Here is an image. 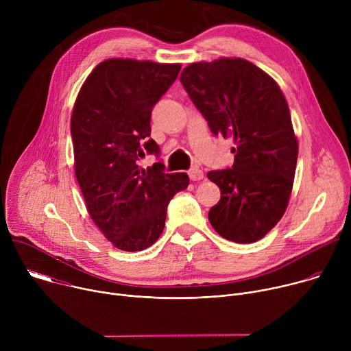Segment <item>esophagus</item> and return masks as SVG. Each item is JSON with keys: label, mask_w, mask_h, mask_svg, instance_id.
<instances>
[{"label": "esophagus", "mask_w": 351, "mask_h": 351, "mask_svg": "<svg viewBox=\"0 0 351 351\" xmlns=\"http://www.w3.org/2000/svg\"><path fill=\"white\" fill-rule=\"evenodd\" d=\"M189 178H190V180H202L203 178H204V172L202 171V169H198V168H191L190 171H189Z\"/></svg>", "instance_id": "1"}]
</instances>
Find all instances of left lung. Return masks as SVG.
<instances>
[{
	"label": "left lung",
	"mask_w": 351,
	"mask_h": 351,
	"mask_svg": "<svg viewBox=\"0 0 351 351\" xmlns=\"http://www.w3.org/2000/svg\"><path fill=\"white\" fill-rule=\"evenodd\" d=\"M180 83L211 133L236 144L233 165L207 173L221 189L208 219L222 237L254 243L280 221L293 187L298 145L285 95L241 58L191 64Z\"/></svg>",
	"instance_id": "8db88e82"
}]
</instances>
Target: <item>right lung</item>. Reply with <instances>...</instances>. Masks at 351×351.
Listing matches in <instances>:
<instances>
[{"label":"right lung","mask_w":351,"mask_h":351,"mask_svg":"<svg viewBox=\"0 0 351 351\" xmlns=\"http://www.w3.org/2000/svg\"><path fill=\"white\" fill-rule=\"evenodd\" d=\"M179 64L107 60L82 86L71 119L75 173L98 229L123 252H141L161 236L186 173H167L149 138L152 112L176 80ZM153 154L147 170L138 162Z\"/></svg>","instance_id":"1"}]
</instances>
